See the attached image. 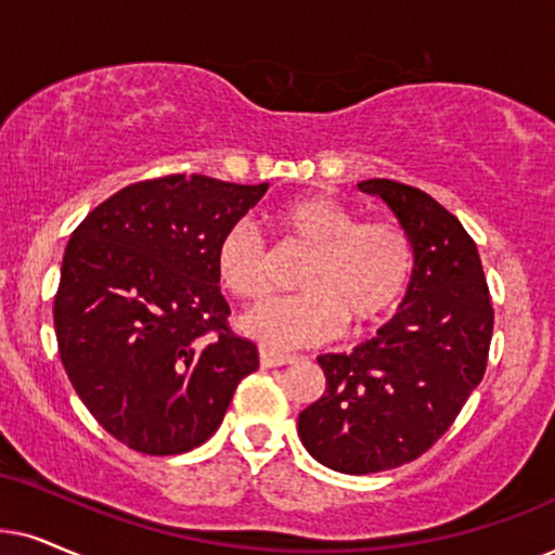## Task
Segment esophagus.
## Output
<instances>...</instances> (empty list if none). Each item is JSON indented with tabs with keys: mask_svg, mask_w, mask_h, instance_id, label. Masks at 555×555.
Here are the masks:
<instances>
[{
	"mask_svg": "<svg viewBox=\"0 0 555 555\" xmlns=\"http://www.w3.org/2000/svg\"><path fill=\"white\" fill-rule=\"evenodd\" d=\"M258 360H261V367H279V365H289V363H294V354L273 352V350H261V354H258Z\"/></svg>",
	"mask_w": 555,
	"mask_h": 555,
	"instance_id": "obj_1",
	"label": "esophagus"
}]
</instances>
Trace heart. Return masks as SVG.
<instances>
[{"label":"heart","instance_id":"obj_1","mask_svg":"<svg viewBox=\"0 0 555 555\" xmlns=\"http://www.w3.org/2000/svg\"><path fill=\"white\" fill-rule=\"evenodd\" d=\"M286 238L312 250L299 271L297 297L271 299L243 314L246 335L269 347L322 343L375 327L409 292L416 248L396 220H363L324 195L284 203L276 212ZM218 282L243 301L263 299L273 286L271 250L254 220L241 218L216 246Z\"/></svg>","mask_w":555,"mask_h":555}]
</instances>
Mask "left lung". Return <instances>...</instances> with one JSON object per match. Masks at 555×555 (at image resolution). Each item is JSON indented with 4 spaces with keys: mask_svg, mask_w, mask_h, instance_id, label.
Instances as JSON below:
<instances>
[{
    "mask_svg": "<svg viewBox=\"0 0 555 555\" xmlns=\"http://www.w3.org/2000/svg\"><path fill=\"white\" fill-rule=\"evenodd\" d=\"M358 188L409 231L416 269L378 335L317 358L327 386L299 413L297 431L317 462L343 475L396 469L437 444L482 380L494 324L477 243L460 220L411 184Z\"/></svg>",
    "mask_w": 555,
    "mask_h": 555,
    "instance_id": "1",
    "label": "left lung"
}]
</instances>
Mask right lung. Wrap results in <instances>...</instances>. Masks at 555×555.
<instances>
[{
  "label": "right lung",
  "mask_w": 555,
  "mask_h": 555,
  "mask_svg": "<svg viewBox=\"0 0 555 555\" xmlns=\"http://www.w3.org/2000/svg\"><path fill=\"white\" fill-rule=\"evenodd\" d=\"M269 184L205 175L134 182L73 231L53 320L80 401L121 444L150 456L208 441L258 350L228 327L220 235Z\"/></svg>",
  "instance_id": "obj_1"
}]
</instances>
